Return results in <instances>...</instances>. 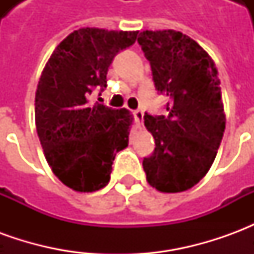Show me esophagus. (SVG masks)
Instances as JSON below:
<instances>
[{
    "mask_svg": "<svg viewBox=\"0 0 254 254\" xmlns=\"http://www.w3.org/2000/svg\"><path fill=\"white\" fill-rule=\"evenodd\" d=\"M134 118H136V121H137V124L141 127L143 125V120H144V113L141 110H136L134 113Z\"/></svg>",
    "mask_w": 254,
    "mask_h": 254,
    "instance_id": "obj_1",
    "label": "esophagus"
}]
</instances>
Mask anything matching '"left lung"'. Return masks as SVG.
<instances>
[{"instance_id": "1", "label": "left lung", "mask_w": 254, "mask_h": 254, "mask_svg": "<svg viewBox=\"0 0 254 254\" xmlns=\"http://www.w3.org/2000/svg\"><path fill=\"white\" fill-rule=\"evenodd\" d=\"M137 42L169 111L167 117L144 116L155 138L154 154L143 160L147 181L163 193L185 191L205 177L223 137L218 70L209 54L180 31H143Z\"/></svg>"}]
</instances>
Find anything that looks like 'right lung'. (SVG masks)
I'll use <instances>...</instances> for the list:
<instances>
[{
  "label": "right lung",
  "mask_w": 254,
  "mask_h": 254,
  "mask_svg": "<svg viewBox=\"0 0 254 254\" xmlns=\"http://www.w3.org/2000/svg\"><path fill=\"white\" fill-rule=\"evenodd\" d=\"M137 34L89 27L73 31L43 67L35 94L36 132L53 173L73 190L105 188L116 154L127 147L132 114L91 105L88 96L107 85L116 54L132 46Z\"/></svg>",
  "instance_id": "1"
}]
</instances>
